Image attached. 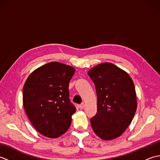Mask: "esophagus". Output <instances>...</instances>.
I'll list each match as a JSON object with an SVG mask.
<instances>
[{
	"instance_id": "obj_1",
	"label": "esophagus",
	"mask_w": 160,
	"mask_h": 160,
	"mask_svg": "<svg viewBox=\"0 0 160 160\" xmlns=\"http://www.w3.org/2000/svg\"><path fill=\"white\" fill-rule=\"evenodd\" d=\"M84 106H85V105H84V103L80 104L79 105V108H80V109H83V108H84Z\"/></svg>"
}]
</instances>
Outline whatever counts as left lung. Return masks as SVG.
I'll use <instances>...</instances> for the list:
<instances>
[{
  "instance_id": "1",
  "label": "left lung",
  "mask_w": 160,
  "mask_h": 160,
  "mask_svg": "<svg viewBox=\"0 0 160 160\" xmlns=\"http://www.w3.org/2000/svg\"><path fill=\"white\" fill-rule=\"evenodd\" d=\"M88 75L97 93L98 111L91 118V127L102 140H114L128 128L137 109L133 81L127 72L110 62L93 67Z\"/></svg>"
}]
</instances>
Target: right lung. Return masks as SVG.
<instances>
[{
    "mask_svg": "<svg viewBox=\"0 0 160 160\" xmlns=\"http://www.w3.org/2000/svg\"><path fill=\"white\" fill-rule=\"evenodd\" d=\"M73 67L51 62L37 68L28 76L22 89L24 109L37 131L49 138L65 132L76 108L69 101V83Z\"/></svg>",
    "mask_w": 160,
    "mask_h": 160,
    "instance_id": "1",
    "label": "right lung"
}]
</instances>
